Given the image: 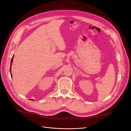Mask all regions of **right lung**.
<instances>
[{
    "mask_svg": "<svg viewBox=\"0 0 131 131\" xmlns=\"http://www.w3.org/2000/svg\"><path fill=\"white\" fill-rule=\"evenodd\" d=\"M14 56L13 55V57H12V59H11V63H10V74H11V76L12 77V74H11V65H12V63H13V58H14ZM31 100H33V99H30Z\"/></svg>",
    "mask_w": 131,
    "mask_h": 131,
    "instance_id": "obj_1",
    "label": "right lung"
}]
</instances>
